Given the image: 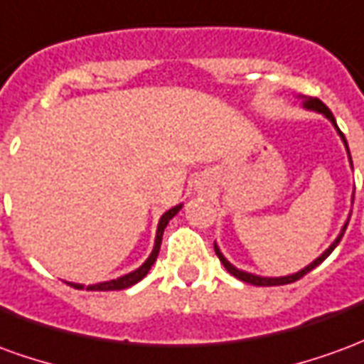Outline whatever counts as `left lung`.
<instances>
[{
    "label": "left lung",
    "instance_id": "1",
    "mask_svg": "<svg viewBox=\"0 0 364 364\" xmlns=\"http://www.w3.org/2000/svg\"><path fill=\"white\" fill-rule=\"evenodd\" d=\"M304 107H306V109H312V111H318V112H321V114H326V117H328V119L331 120V122H333V127L337 128L336 119H333V114H331V111H329V109H328V107H326V105L321 103V101H320V99H318V97H306ZM337 132H339V136L343 138L345 148H347V140H345L343 132H341L339 128H337ZM347 151H349V148H347ZM349 161H351V154H349ZM351 166H353V161H351ZM349 218H351V216H349ZM347 224H349V222H345L343 230H341V234L337 236L336 242H333V244L329 245L328 250H326V252L321 253L320 257H318V259L314 261V263H310L308 267H304V269H302V271H298V273L289 274V277H279V279H269V277H257V274H252V273H245V271H240V269H236V267H234V265H232V263H228V261H226V257L222 255L220 250L216 247V244H214V252H216V255H218V259L222 261V265L226 267V271H228L230 274H234V277H236V279H240V281L250 282V284H255V287H274V284H289V282H294V281H298V279H302V277H304L306 273H310V271H312L314 267H318V265H320L321 261L326 259V257H328L329 253H331V252H333V250H336V245L339 244V240L343 237L345 230H347Z\"/></svg>",
    "mask_w": 364,
    "mask_h": 364
}]
</instances>
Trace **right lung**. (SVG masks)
<instances>
[{"mask_svg":"<svg viewBox=\"0 0 364 364\" xmlns=\"http://www.w3.org/2000/svg\"><path fill=\"white\" fill-rule=\"evenodd\" d=\"M181 210V205L173 206V208H169L161 218H159V224H158V234H156V245H154V252H151V255L146 259V263H144L142 267L136 269V271H132V273L124 274V277H120V279H114V281H107V282H99V284H90L87 287V290H122V289H128V287H132V284H136L138 281H142L144 277L148 274V271H150V267L154 265V261H156V257H158L159 253V245H161V237H164V230H166L167 222L173 218L175 214ZM74 289H83L82 284H74V282H70Z\"/></svg>","mask_w":364,"mask_h":364,"instance_id":"add662e5","label":"right lung"}]
</instances>
